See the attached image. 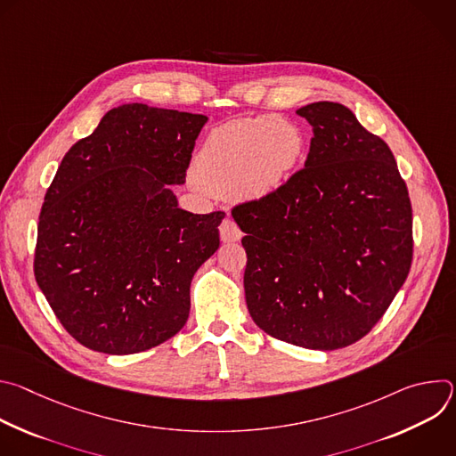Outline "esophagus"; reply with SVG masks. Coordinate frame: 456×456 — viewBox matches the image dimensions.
Listing matches in <instances>:
<instances>
[{
  "instance_id": "1",
  "label": "esophagus",
  "mask_w": 456,
  "mask_h": 456,
  "mask_svg": "<svg viewBox=\"0 0 456 456\" xmlns=\"http://www.w3.org/2000/svg\"><path fill=\"white\" fill-rule=\"evenodd\" d=\"M220 238L222 241H238L241 238V231L232 218H225L220 224Z\"/></svg>"
}]
</instances>
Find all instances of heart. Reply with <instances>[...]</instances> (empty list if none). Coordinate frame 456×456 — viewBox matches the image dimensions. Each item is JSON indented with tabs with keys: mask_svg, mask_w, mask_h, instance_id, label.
I'll use <instances>...</instances> for the list:
<instances>
[{
	"mask_svg": "<svg viewBox=\"0 0 456 456\" xmlns=\"http://www.w3.org/2000/svg\"><path fill=\"white\" fill-rule=\"evenodd\" d=\"M303 150L299 127L285 118H238L208 135L194 160V175L213 192L236 191L262 199L285 183Z\"/></svg>",
	"mask_w": 456,
	"mask_h": 456,
	"instance_id": "heart-1",
	"label": "heart"
}]
</instances>
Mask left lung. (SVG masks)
I'll return each mask as SVG.
<instances>
[{
	"label": "left lung",
	"instance_id": "1",
	"mask_svg": "<svg viewBox=\"0 0 456 456\" xmlns=\"http://www.w3.org/2000/svg\"><path fill=\"white\" fill-rule=\"evenodd\" d=\"M312 126L305 167L232 208L245 232V301L269 336L312 350L362 339L413 259L408 187L387 144L339 102L296 111Z\"/></svg>",
	"mask_w": 456,
	"mask_h": 456
}]
</instances>
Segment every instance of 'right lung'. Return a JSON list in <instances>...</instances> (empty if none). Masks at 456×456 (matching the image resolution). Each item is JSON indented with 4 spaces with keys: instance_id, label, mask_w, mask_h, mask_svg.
I'll return each instance as SVG.
<instances>
[{
    "instance_id": "right-lung-1",
    "label": "right lung",
    "mask_w": 456,
    "mask_h": 456,
    "mask_svg": "<svg viewBox=\"0 0 456 456\" xmlns=\"http://www.w3.org/2000/svg\"><path fill=\"white\" fill-rule=\"evenodd\" d=\"M206 115L134 102L76 142L45 194L36 281L83 346L127 355L162 345L189 317L194 273L220 247L225 213L178 208Z\"/></svg>"
}]
</instances>
